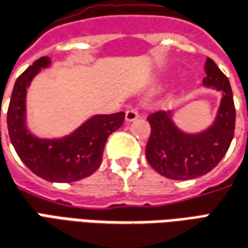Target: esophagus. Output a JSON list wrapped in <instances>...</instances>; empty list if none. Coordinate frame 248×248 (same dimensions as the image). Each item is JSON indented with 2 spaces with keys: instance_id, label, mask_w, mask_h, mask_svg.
<instances>
[{
  "instance_id": "1",
  "label": "esophagus",
  "mask_w": 248,
  "mask_h": 248,
  "mask_svg": "<svg viewBox=\"0 0 248 248\" xmlns=\"http://www.w3.org/2000/svg\"><path fill=\"white\" fill-rule=\"evenodd\" d=\"M138 117H140V112L137 111L136 108H129V110L126 111V121H127V122H133V121H136Z\"/></svg>"
}]
</instances>
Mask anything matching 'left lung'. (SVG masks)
<instances>
[{
	"instance_id": "8db88e82",
	"label": "left lung",
	"mask_w": 248,
	"mask_h": 248,
	"mask_svg": "<svg viewBox=\"0 0 248 248\" xmlns=\"http://www.w3.org/2000/svg\"><path fill=\"white\" fill-rule=\"evenodd\" d=\"M202 84L223 93L214 124L199 134L176 127L169 111L148 117L152 133L146 143V160L154 170L172 180H190L211 172L226 155L235 130V105L227 78L212 59L207 58Z\"/></svg>"
}]
</instances>
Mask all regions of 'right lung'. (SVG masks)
<instances>
[{"label":"right lung","mask_w":248,"mask_h":248,"mask_svg":"<svg viewBox=\"0 0 248 248\" xmlns=\"http://www.w3.org/2000/svg\"><path fill=\"white\" fill-rule=\"evenodd\" d=\"M49 64L51 59L43 56L17 78L6 115L8 131L18 157L36 176L51 183H72L91 176L99 168L107 138L122 126L124 112L94 115L70 136L58 140L34 137L25 126L27 88Z\"/></svg>","instance_id":"right-lung-1"}]
</instances>
